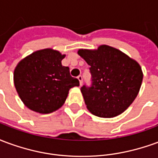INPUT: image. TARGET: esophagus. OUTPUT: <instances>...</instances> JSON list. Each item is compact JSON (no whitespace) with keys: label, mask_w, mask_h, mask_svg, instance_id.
<instances>
[{"label":"esophagus","mask_w":158,"mask_h":158,"mask_svg":"<svg viewBox=\"0 0 158 158\" xmlns=\"http://www.w3.org/2000/svg\"><path fill=\"white\" fill-rule=\"evenodd\" d=\"M78 79H79V84H80V85H82V82H83V77L81 75H79L78 76Z\"/></svg>","instance_id":"esophagus-1"}]
</instances>
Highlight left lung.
I'll use <instances>...</instances> for the list:
<instances>
[{"mask_svg": "<svg viewBox=\"0 0 158 158\" xmlns=\"http://www.w3.org/2000/svg\"><path fill=\"white\" fill-rule=\"evenodd\" d=\"M78 54L90 66L91 86L81 87L88 110L100 118H113L123 113L141 86L143 73L139 63L106 45L96 50L79 49Z\"/></svg>", "mask_w": 158, "mask_h": 158, "instance_id": "left-lung-1", "label": "left lung"}]
</instances>
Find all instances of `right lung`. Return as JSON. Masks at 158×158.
Masks as SVG:
<instances>
[{
    "label": "right lung",
    "instance_id": "add662e5",
    "mask_svg": "<svg viewBox=\"0 0 158 158\" xmlns=\"http://www.w3.org/2000/svg\"><path fill=\"white\" fill-rule=\"evenodd\" d=\"M64 57L58 51L43 49L16 66L14 85L28 108L42 114L55 112L64 104L69 89L79 85L78 79L70 75L69 67L62 65Z\"/></svg>",
    "mask_w": 158,
    "mask_h": 158
}]
</instances>
